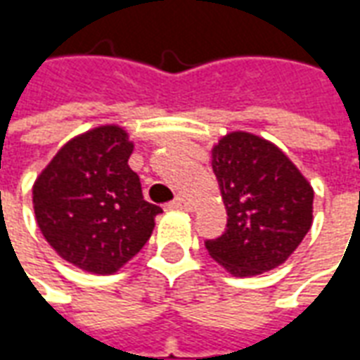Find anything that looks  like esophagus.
I'll return each mask as SVG.
<instances>
[{
    "label": "esophagus",
    "instance_id": "1",
    "mask_svg": "<svg viewBox=\"0 0 360 360\" xmlns=\"http://www.w3.org/2000/svg\"><path fill=\"white\" fill-rule=\"evenodd\" d=\"M167 208H172V210H191V208H193V204H191V200L185 198V196H177L173 202L167 204Z\"/></svg>",
    "mask_w": 360,
    "mask_h": 360
}]
</instances>
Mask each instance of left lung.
Instances as JSON below:
<instances>
[{
	"label": "left lung",
	"mask_w": 360,
	"mask_h": 360,
	"mask_svg": "<svg viewBox=\"0 0 360 360\" xmlns=\"http://www.w3.org/2000/svg\"><path fill=\"white\" fill-rule=\"evenodd\" d=\"M227 229L206 250L235 278L278 268L312 226L314 191L299 167L262 136L233 131L212 146Z\"/></svg>",
	"instance_id": "left-lung-1"
}]
</instances>
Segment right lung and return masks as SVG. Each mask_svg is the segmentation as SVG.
I'll return each mask as SVG.
<instances>
[{
  "instance_id": "obj_1",
  "label": "right lung",
  "mask_w": 360,
  "mask_h": 360,
  "mask_svg": "<svg viewBox=\"0 0 360 360\" xmlns=\"http://www.w3.org/2000/svg\"><path fill=\"white\" fill-rule=\"evenodd\" d=\"M134 144L123 127L100 125L65 142L32 185L44 239L69 264L108 276L139 255L160 206L142 196L129 167Z\"/></svg>"
}]
</instances>
